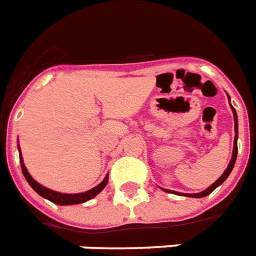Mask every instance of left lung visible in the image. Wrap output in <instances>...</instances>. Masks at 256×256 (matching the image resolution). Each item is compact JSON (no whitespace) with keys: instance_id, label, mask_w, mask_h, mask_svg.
Returning <instances> with one entry per match:
<instances>
[{"instance_id":"obj_1","label":"left lung","mask_w":256,"mask_h":256,"mask_svg":"<svg viewBox=\"0 0 256 256\" xmlns=\"http://www.w3.org/2000/svg\"><path fill=\"white\" fill-rule=\"evenodd\" d=\"M231 108H232V114H234V120H235V140H234V152H232V158H231L230 164H228V166H227L226 171L223 172L222 175H220V178L216 179L212 184H211L207 190L202 191V192H199V194H179V192H176V191H172L174 194H178V195H184V196H194V198H203V196H207L208 194H211L212 191L216 188L218 186H220L224 180L227 179V176L230 175V172L232 171V168H234L235 164V160H236V156H238V116H236V112H235V108L231 106ZM164 191H168V192H171L170 190H166V188H164Z\"/></svg>"}]
</instances>
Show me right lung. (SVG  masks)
<instances>
[{"mask_svg": "<svg viewBox=\"0 0 256 256\" xmlns=\"http://www.w3.org/2000/svg\"><path fill=\"white\" fill-rule=\"evenodd\" d=\"M20 160H21V168L22 172H24V176H25L30 186L33 187V190L36 191V192H38L41 196H44V198L49 199L50 202L56 203V204L66 206V204H78V203H84L86 202V200H88V199L94 198L96 194H100V191L104 188V186L108 184V175H106L104 180H102L98 186L92 188V190L81 192V194H61V192H57V191L49 190V188H46V187L41 186L38 182H36V180L30 176V174L28 172V170H26V168L24 166V164H22V156H20Z\"/></svg>", "mask_w": 256, "mask_h": 256, "instance_id": "1", "label": "right lung"}]
</instances>
